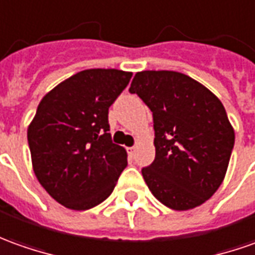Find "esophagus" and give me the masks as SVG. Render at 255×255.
<instances>
[{
	"label": "esophagus",
	"mask_w": 255,
	"mask_h": 255,
	"mask_svg": "<svg viewBox=\"0 0 255 255\" xmlns=\"http://www.w3.org/2000/svg\"><path fill=\"white\" fill-rule=\"evenodd\" d=\"M126 151H128V157H129V159H133V158H134V151H136V148H134V147H128Z\"/></svg>",
	"instance_id": "esophagus-1"
}]
</instances>
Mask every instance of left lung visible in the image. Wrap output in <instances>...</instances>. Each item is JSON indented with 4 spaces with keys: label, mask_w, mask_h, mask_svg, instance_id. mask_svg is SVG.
Segmentation results:
<instances>
[{
    "label": "left lung",
    "mask_w": 255,
    "mask_h": 255,
    "mask_svg": "<svg viewBox=\"0 0 255 255\" xmlns=\"http://www.w3.org/2000/svg\"><path fill=\"white\" fill-rule=\"evenodd\" d=\"M129 91L152 112L155 159L141 169L151 193L178 211L205 203L222 183L235 145L222 103L173 71L138 72Z\"/></svg>",
    "instance_id": "8db88e82"
}]
</instances>
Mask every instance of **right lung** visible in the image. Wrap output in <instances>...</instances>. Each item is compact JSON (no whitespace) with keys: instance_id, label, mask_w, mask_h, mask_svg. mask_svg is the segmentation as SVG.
Wrapping results in <instances>:
<instances>
[{"instance_id":"right-lung-1","label":"right lung","mask_w":255,"mask_h":255,"mask_svg":"<svg viewBox=\"0 0 255 255\" xmlns=\"http://www.w3.org/2000/svg\"><path fill=\"white\" fill-rule=\"evenodd\" d=\"M131 72L87 69L45 94L27 129L33 169L59 204L90 210L110 196L128 165L112 143L108 110L126 89Z\"/></svg>"}]
</instances>
